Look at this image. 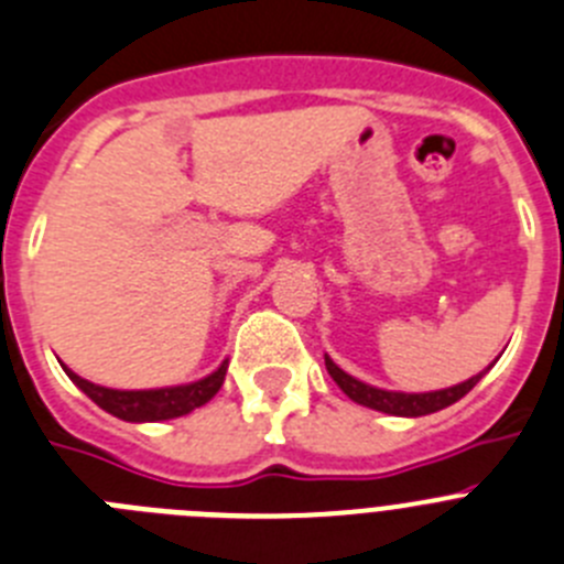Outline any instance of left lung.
Instances as JSON below:
<instances>
[{"label": "left lung", "instance_id": "8db88e82", "mask_svg": "<svg viewBox=\"0 0 564 564\" xmlns=\"http://www.w3.org/2000/svg\"><path fill=\"white\" fill-rule=\"evenodd\" d=\"M325 364H327V372L333 376V381L341 387V392L350 398V401L361 403V406H370V410L387 412V415H401V417H421V415H430V412L443 410V406L460 401V398L482 378L480 372V376L468 378V381L457 383V387H449V390L406 395V392H387V390H376V387H367V383L347 376V372H344L341 367H336L330 358H325Z\"/></svg>", "mask_w": 564, "mask_h": 564}]
</instances>
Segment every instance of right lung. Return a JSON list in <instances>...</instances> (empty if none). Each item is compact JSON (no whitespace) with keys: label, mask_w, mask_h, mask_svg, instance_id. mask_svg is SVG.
Masks as SVG:
<instances>
[{"label":"right lung","mask_w":564,"mask_h":564,"mask_svg":"<svg viewBox=\"0 0 564 564\" xmlns=\"http://www.w3.org/2000/svg\"><path fill=\"white\" fill-rule=\"evenodd\" d=\"M228 361H223V367L217 372H212L203 381L186 383V387H172V390H138V392H127V390H107V387H98V383L84 381L82 376L76 372H69L67 376L87 392L93 401L107 410L109 415L121 417V421H169V417H181L188 415L192 410L203 406V403L212 401L223 387V378H226Z\"/></svg>","instance_id":"add662e5"}]
</instances>
